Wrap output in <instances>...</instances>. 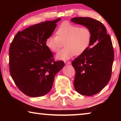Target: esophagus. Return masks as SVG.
<instances>
[{
  "label": "esophagus",
  "mask_w": 121,
  "mask_h": 121,
  "mask_svg": "<svg viewBox=\"0 0 121 121\" xmlns=\"http://www.w3.org/2000/svg\"><path fill=\"white\" fill-rule=\"evenodd\" d=\"M65 65H70L71 64L70 61H65Z\"/></svg>",
  "instance_id": "34e87169"
}]
</instances>
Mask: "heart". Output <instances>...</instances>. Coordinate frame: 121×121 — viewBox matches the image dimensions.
I'll list each match as a JSON object with an SVG mask.
<instances>
[{"label": "heart", "mask_w": 121, "mask_h": 121, "mask_svg": "<svg viewBox=\"0 0 121 121\" xmlns=\"http://www.w3.org/2000/svg\"><path fill=\"white\" fill-rule=\"evenodd\" d=\"M56 35L49 36L45 44L52 52L56 53L64 43L65 48L56 55V58L59 60H68L75 54H82L89 48L92 39L91 31L87 27H79L67 21L60 24Z\"/></svg>", "instance_id": "1"}]
</instances>
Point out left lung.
Wrapping results in <instances>:
<instances>
[{
	"label": "left lung",
	"mask_w": 121,
	"mask_h": 121,
	"mask_svg": "<svg viewBox=\"0 0 121 121\" xmlns=\"http://www.w3.org/2000/svg\"><path fill=\"white\" fill-rule=\"evenodd\" d=\"M71 21L87 27L92 33L89 48L72 62L76 71L75 89L81 95H95L104 89L111 77L114 58L111 38L105 26L98 20L77 17Z\"/></svg>",
	"instance_id": "8db88e82"
}]
</instances>
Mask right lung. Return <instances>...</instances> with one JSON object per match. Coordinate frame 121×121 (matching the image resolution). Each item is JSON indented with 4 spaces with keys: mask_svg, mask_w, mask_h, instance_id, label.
Listing matches in <instances>:
<instances>
[{
    "mask_svg": "<svg viewBox=\"0 0 121 121\" xmlns=\"http://www.w3.org/2000/svg\"><path fill=\"white\" fill-rule=\"evenodd\" d=\"M60 20L41 22L19 31L10 45L11 77L20 91L29 97H41L48 93L55 75L64 67L63 61H54L45 44Z\"/></svg>",
    "mask_w": 121,
    "mask_h": 121,
    "instance_id": "1",
    "label": "right lung"
}]
</instances>
